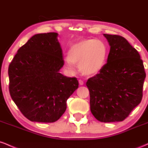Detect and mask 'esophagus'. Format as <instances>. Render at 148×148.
I'll use <instances>...</instances> for the list:
<instances>
[{"instance_id": "esophagus-1", "label": "esophagus", "mask_w": 148, "mask_h": 148, "mask_svg": "<svg viewBox=\"0 0 148 148\" xmlns=\"http://www.w3.org/2000/svg\"><path fill=\"white\" fill-rule=\"evenodd\" d=\"M79 85H81V86H83V85L84 84V81H83V80H81V79L79 80Z\"/></svg>"}]
</instances>
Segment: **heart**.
I'll return each instance as SVG.
<instances>
[{"mask_svg":"<svg viewBox=\"0 0 148 148\" xmlns=\"http://www.w3.org/2000/svg\"><path fill=\"white\" fill-rule=\"evenodd\" d=\"M108 55V46L102 40H83L71 46L68 55L64 58V67L69 72L73 73L77 64L84 74H95L103 68Z\"/></svg>","mask_w":148,"mask_h":148,"instance_id":"b5f03b06","label":"heart"}]
</instances>
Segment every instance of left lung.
I'll return each mask as SVG.
<instances>
[{"mask_svg": "<svg viewBox=\"0 0 148 148\" xmlns=\"http://www.w3.org/2000/svg\"><path fill=\"white\" fill-rule=\"evenodd\" d=\"M103 35L111 49L103 68L86 83L90 111L102 123L123 121L141 101L146 76L143 62L123 37Z\"/></svg>", "mask_w": 148, "mask_h": 148, "instance_id": "1", "label": "left lung"}]
</instances>
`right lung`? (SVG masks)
<instances>
[{"mask_svg": "<svg viewBox=\"0 0 148 148\" xmlns=\"http://www.w3.org/2000/svg\"><path fill=\"white\" fill-rule=\"evenodd\" d=\"M58 33L33 35L20 47L8 68L10 96L27 119L54 123L79 87L76 77L59 72L64 65Z\"/></svg>", "mask_w": 148, "mask_h": 148, "instance_id": "obj_1", "label": "right lung"}]
</instances>
